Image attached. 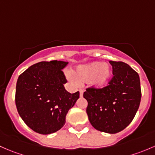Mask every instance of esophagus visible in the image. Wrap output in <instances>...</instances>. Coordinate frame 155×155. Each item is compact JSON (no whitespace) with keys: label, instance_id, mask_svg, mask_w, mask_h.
<instances>
[{"label":"esophagus","instance_id":"obj_1","mask_svg":"<svg viewBox=\"0 0 155 155\" xmlns=\"http://www.w3.org/2000/svg\"><path fill=\"white\" fill-rule=\"evenodd\" d=\"M83 92L84 91L82 90V89H80V90H79V95H80V97H82V95H83Z\"/></svg>","mask_w":155,"mask_h":155}]
</instances>
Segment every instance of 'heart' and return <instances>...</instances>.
I'll list each match as a JSON object with an SVG mask.
<instances>
[{
	"label": "heart",
	"mask_w": 155,
	"mask_h": 155,
	"mask_svg": "<svg viewBox=\"0 0 155 155\" xmlns=\"http://www.w3.org/2000/svg\"><path fill=\"white\" fill-rule=\"evenodd\" d=\"M112 73V68L109 64L95 61L80 65L75 70L73 74L79 82H87L90 86L101 88L110 80ZM68 78L73 80L71 75H68Z\"/></svg>",
	"instance_id": "1"
}]
</instances>
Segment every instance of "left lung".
Returning <instances> with one entry per match:
<instances>
[{
  "label": "left lung",
  "instance_id": "obj_1",
  "mask_svg": "<svg viewBox=\"0 0 155 155\" xmlns=\"http://www.w3.org/2000/svg\"><path fill=\"white\" fill-rule=\"evenodd\" d=\"M112 76L107 86L87 87L83 97L87 101L86 112L91 125L97 130L116 134L134 119L141 101L138 73L122 61H109Z\"/></svg>",
  "mask_w": 155,
  "mask_h": 155
}]
</instances>
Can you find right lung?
<instances>
[{"mask_svg": "<svg viewBox=\"0 0 155 155\" xmlns=\"http://www.w3.org/2000/svg\"><path fill=\"white\" fill-rule=\"evenodd\" d=\"M68 62L41 61L34 64L18 78L15 105L18 114L31 129L40 134L56 132L64 125L69 109L76 104L79 92L65 90L62 71Z\"/></svg>", "mask_w": 155, "mask_h": 155, "instance_id": "obj_1", "label": "right lung"}]
</instances>
